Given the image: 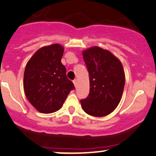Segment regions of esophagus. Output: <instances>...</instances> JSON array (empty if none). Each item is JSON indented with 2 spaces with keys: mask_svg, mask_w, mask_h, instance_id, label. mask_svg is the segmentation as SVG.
Segmentation results:
<instances>
[{
  "mask_svg": "<svg viewBox=\"0 0 156 156\" xmlns=\"http://www.w3.org/2000/svg\"><path fill=\"white\" fill-rule=\"evenodd\" d=\"M73 83H74L75 87H76V86H77V83H78V80L75 79L74 81H73Z\"/></svg>",
  "mask_w": 156,
  "mask_h": 156,
  "instance_id": "obj_1",
  "label": "esophagus"
}]
</instances>
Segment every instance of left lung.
Returning <instances> with one entry per match:
<instances>
[{
	"label": "left lung",
	"instance_id": "8db88e82",
	"mask_svg": "<svg viewBox=\"0 0 156 156\" xmlns=\"http://www.w3.org/2000/svg\"><path fill=\"white\" fill-rule=\"evenodd\" d=\"M90 76V93L81 100L83 111L103 117L118 107L124 91L125 75L121 62L109 50L98 47L83 51Z\"/></svg>",
	"mask_w": 156,
	"mask_h": 156
}]
</instances>
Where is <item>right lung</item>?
<instances>
[{
	"instance_id": "add662e5",
	"label": "right lung",
	"mask_w": 156,
	"mask_h": 156,
	"mask_svg": "<svg viewBox=\"0 0 156 156\" xmlns=\"http://www.w3.org/2000/svg\"><path fill=\"white\" fill-rule=\"evenodd\" d=\"M64 50L58 44L41 47L26 65V97L42 113H52L61 109L70 91L75 89L61 61Z\"/></svg>"
}]
</instances>
